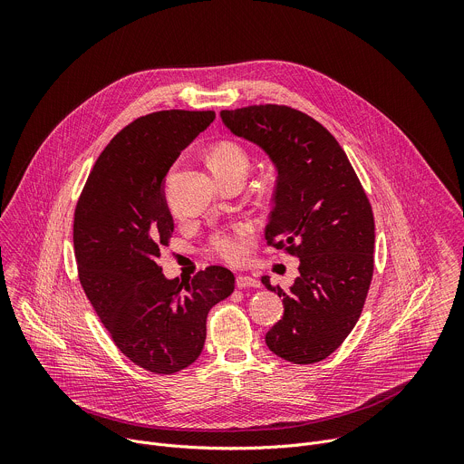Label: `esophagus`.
<instances>
[{
  "mask_svg": "<svg viewBox=\"0 0 464 464\" xmlns=\"http://www.w3.org/2000/svg\"><path fill=\"white\" fill-rule=\"evenodd\" d=\"M237 286H238V288H258L260 283H258L255 277L238 276V277H237Z\"/></svg>",
  "mask_w": 464,
  "mask_h": 464,
  "instance_id": "obj_1",
  "label": "esophagus"
}]
</instances>
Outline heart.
Instances as JSON below:
<instances>
[{"instance_id":"1","label":"heart","mask_w":464,"mask_h":464,"mask_svg":"<svg viewBox=\"0 0 464 464\" xmlns=\"http://www.w3.org/2000/svg\"><path fill=\"white\" fill-rule=\"evenodd\" d=\"M208 161L218 181L231 176L246 178L251 165L249 154L238 143H233V141L217 143L209 150ZM249 231H251L249 226L240 224V226H235L231 231L217 233L211 238L209 249L227 262H238L246 253V238Z\"/></svg>"}]
</instances>
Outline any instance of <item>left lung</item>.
<instances>
[{
    "label": "left lung",
    "instance_id": "left-lung-1",
    "mask_svg": "<svg viewBox=\"0 0 464 464\" xmlns=\"http://www.w3.org/2000/svg\"><path fill=\"white\" fill-rule=\"evenodd\" d=\"M222 122L268 154L277 169L268 244L299 258L285 292V314L266 334L268 349L306 365L333 354L351 334L374 270V218L340 143L310 115L279 104L222 110Z\"/></svg>",
    "mask_w": 464,
    "mask_h": 464
}]
</instances>
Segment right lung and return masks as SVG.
Returning a JSON list of instances; mask_svg holds the SVG:
<instances>
[{
  "label": "right lung",
  "instance_id": "right-lung-1",
  "mask_svg": "<svg viewBox=\"0 0 464 464\" xmlns=\"http://www.w3.org/2000/svg\"><path fill=\"white\" fill-rule=\"evenodd\" d=\"M213 121L215 111L163 110L130 122L95 161L75 209L81 285L117 349L156 374L196 362L209 310L235 290L227 268L179 285L158 264L174 231L165 176Z\"/></svg>",
  "mask_w": 464,
  "mask_h": 464
}]
</instances>
